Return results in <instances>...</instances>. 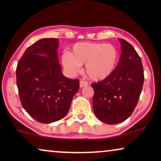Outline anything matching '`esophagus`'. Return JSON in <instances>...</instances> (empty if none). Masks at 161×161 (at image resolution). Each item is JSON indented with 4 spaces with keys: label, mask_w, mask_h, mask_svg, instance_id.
Here are the masks:
<instances>
[{
    "label": "esophagus",
    "mask_w": 161,
    "mask_h": 161,
    "mask_svg": "<svg viewBox=\"0 0 161 161\" xmlns=\"http://www.w3.org/2000/svg\"><path fill=\"white\" fill-rule=\"evenodd\" d=\"M88 84H89V83H88L87 81H85V80H80V88L86 86Z\"/></svg>",
    "instance_id": "obj_1"
}]
</instances>
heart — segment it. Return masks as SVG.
I'll return each mask as SVG.
<instances>
[{"label":"heart","mask_w":161,"mask_h":161,"mask_svg":"<svg viewBox=\"0 0 161 161\" xmlns=\"http://www.w3.org/2000/svg\"><path fill=\"white\" fill-rule=\"evenodd\" d=\"M117 49L111 44L79 42L72 53H64L61 64L70 75H75L85 64V72L93 80L107 78L115 69L118 61Z\"/></svg>","instance_id":"obj_1"}]
</instances>
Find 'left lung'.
<instances>
[{
    "label": "left lung",
    "mask_w": 161,
    "mask_h": 161,
    "mask_svg": "<svg viewBox=\"0 0 161 161\" xmlns=\"http://www.w3.org/2000/svg\"><path fill=\"white\" fill-rule=\"evenodd\" d=\"M118 39L122 53L113 73L102 81L92 83L94 113L109 125L118 124L130 117L137 105L144 80L140 56L130 44Z\"/></svg>",
    "instance_id": "obj_1"
}]
</instances>
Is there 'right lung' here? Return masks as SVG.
<instances>
[{
	"label": "right lung",
	"instance_id": "obj_1",
	"mask_svg": "<svg viewBox=\"0 0 161 161\" xmlns=\"http://www.w3.org/2000/svg\"><path fill=\"white\" fill-rule=\"evenodd\" d=\"M58 39H41L28 47L16 69L17 86L23 108L41 123L60 120L69 111L79 89L78 79L63 75L57 50Z\"/></svg>",
	"mask_w": 161,
	"mask_h": 161
}]
</instances>
